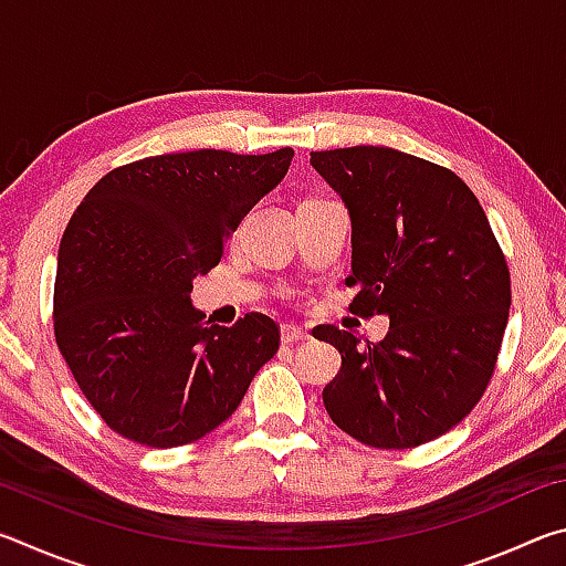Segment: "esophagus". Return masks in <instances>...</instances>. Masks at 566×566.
<instances>
[{"label": "esophagus", "instance_id": "1", "mask_svg": "<svg viewBox=\"0 0 566 566\" xmlns=\"http://www.w3.org/2000/svg\"><path fill=\"white\" fill-rule=\"evenodd\" d=\"M304 339H310V332L296 327V324H284V327H282V342L284 344H294V342H304Z\"/></svg>", "mask_w": 566, "mask_h": 566}]
</instances>
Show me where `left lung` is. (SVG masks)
<instances>
[{
    "label": "left lung",
    "mask_w": 566,
    "mask_h": 566,
    "mask_svg": "<svg viewBox=\"0 0 566 566\" xmlns=\"http://www.w3.org/2000/svg\"><path fill=\"white\" fill-rule=\"evenodd\" d=\"M352 219L349 310L385 314L364 342L322 324L342 354L322 399L342 432L377 449L442 437L482 397L502 347L512 290L482 205L454 171L389 147L312 151Z\"/></svg>",
    "instance_id": "obj_1"
}]
</instances>
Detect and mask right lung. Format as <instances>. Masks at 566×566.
I'll return each instance as SVG.
<instances>
[{"instance_id": "right-lung-1", "label": "right lung", "mask_w": 566, "mask_h": 566, "mask_svg": "<svg viewBox=\"0 0 566 566\" xmlns=\"http://www.w3.org/2000/svg\"><path fill=\"white\" fill-rule=\"evenodd\" d=\"M294 149H197L104 175L64 229L54 334L76 385L114 432L155 449L197 442L234 415L280 349L260 312L205 322L191 290L224 239L280 185Z\"/></svg>"}]
</instances>
